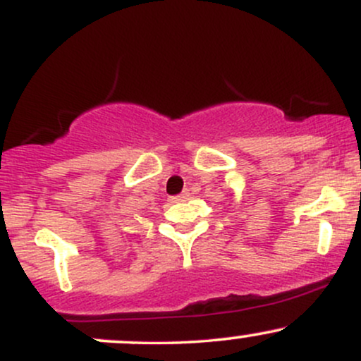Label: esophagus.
<instances>
[{"label":"esophagus","mask_w":361,"mask_h":361,"mask_svg":"<svg viewBox=\"0 0 361 361\" xmlns=\"http://www.w3.org/2000/svg\"><path fill=\"white\" fill-rule=\"evenodd\" d=\"M185 198H188V193H181V195H176V197H171V202H181L185 200Z\"/></svg>","instance_id":"obj_1"}]
</instances>
